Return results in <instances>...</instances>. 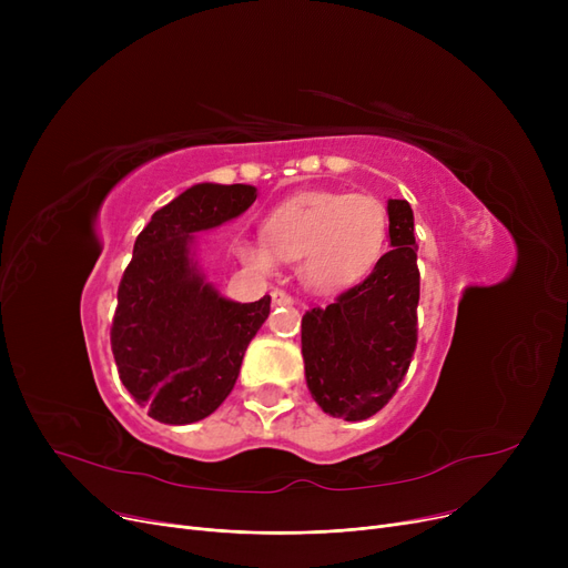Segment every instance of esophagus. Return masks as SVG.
I'll return each instance as SVG.
<instances>
[{
  "label": "esophagus",
  "instance_id": "obj_1",
  "mask_svg": "<svg viewBox=\"0 0 568 568\" xmlns=\"http://www.w3.org/2000/svg\"><path fill=\"white\" fill-rule=\"evenodd\" d=\"M272 300H274L276 306H292L294 304V296L287 294L285 290H278V287L272 292Z\"/></svg>",
  "mask_w": 568,
  "mask_h": 568
}]
</instances>
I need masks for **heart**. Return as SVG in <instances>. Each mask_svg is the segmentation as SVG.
Wrapping results in <instances>:
<instances>
[{
	"label": "heart",
	"mask_w": 568,
	"mask_h": 568,
	"mask_svg": "<svg viewBox=\"0 0 568 568\" xmlns=\"http://www.w3.org/2000/svg\"><path fill=\"white\" fill-rule=\"evenodd\" d=\"M262 234L239 239V260L266 274L278 257L296 260V276L306 287L336 292L377 266L389 242V214L373 195L304 191L264 216Z\"/></svg>",
	"instance_id": "heart-1"
}]
</instances>
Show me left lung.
I'll list each match as a JSON object with an SVG mask.
<instances>
[{
    "mask_svg": "<svg viewBox=\"0 0 568 568\" xmlns=\"http://www.w3.org/2000/svg\"><path fill=\"white\" fill-rule=\"evenodd\" d=\"M392 251L359 285L302 317V354L315 403L345 422H364L398 392L416 349L414 214L407 200H389Z\"/></svg>",
    "mask_w": 568,
    "mask_h": 568,
    "instance_id": "1",
    "label": "left lung"
}]
</instances>
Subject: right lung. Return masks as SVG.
<instances>
[{"label":"right lung","mask_w":568,"mask_h":568,"mask_svg":"<svg viewBox=\"0 0 568 568\" xmlns=\"http://www.w3.org/2000/svg\"><path fill=\"white\" fill-rule=\"evenodd\" d=\"M255 186L197 184L138 234L116 290L110 345L119 379L161 424L204 419L227 398L272 296L239 304L206 283L193 234L223 225L255 202Z\"/></svg>","instance_id":"obj_1"}]
</instances>
